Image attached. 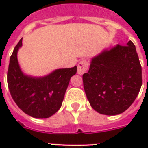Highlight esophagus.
<instances>
[{
    "mask_svg": "<svg viewBox=\"0 0 148 148\" xmlns=\"http://www.w3.org/2000/svg\"><path fill=\"white\" fill-rule=\"evenodd\" d=\"M89 65H90L89 62L87 60H85V59L81 60L77 65V73L79 74H83L84 73H86L88 70Z\"/></svg>",
    "mask_w": 148,
    "mask_h": 148,
    "instance_id": "1",
    "label": "esophagus"
}]
</instances>
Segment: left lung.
<instances>
[{
    "label": "left lung",
    "instance_id": "1",
    "mask_svg": "<svg viewBox=\"0 0 148 148\" xmlns=\"http://www.w3.org/2000/svg\"><path fill=\"white\" fill-rule=\"evenodd\" d=\"M82 79L94 110L109 116L124 112L134 102L142 86V67L133 42L118 44L93 58Z\"/></svg>",
    "mask_w": 148,
    "mask_h": 148
}]
</instances>
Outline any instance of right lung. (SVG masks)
I'll use <instances>...</instances> for the list:
<instances>
[{
    "instance_id": "add662e5",
    "label": "right lung",
    "mask_w": 148,
    "mask_h": 148,
    "mask_svg": "<svg viewBox=\"0 0 148 148\" xmlns=\"http://www.w3.org/2000/svg\"><path fill=\"white\" fill-rule=\"evenodd\" d=\"M21 45L22 39L10 57L7 74L9 92L24 113L35 118H48L60 109L70 79L77 72V66L58 69L39 78L24 75L16 56Z\"/></svg>"
}]
</instances>
